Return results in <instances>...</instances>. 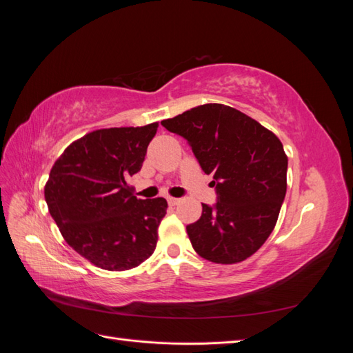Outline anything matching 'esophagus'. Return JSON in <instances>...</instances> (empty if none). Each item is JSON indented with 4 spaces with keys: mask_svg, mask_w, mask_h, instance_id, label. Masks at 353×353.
<instances>
[{
    "mask_svg": "<svg viewBox=\"0 0 353 353\" xmlns=\"http://www.w3.org/2000/svg\"><path fill=\"white\" fill-rule=\"evenodd\" d=\"M168 203L169 206H176L179 203V199H175V197H168Z\"/></svg>",
    "mask_w": 353,
    "mask_h": 353,
    "instance_id": "34e87169",
    "label": "esophagus"
}]
</instances>
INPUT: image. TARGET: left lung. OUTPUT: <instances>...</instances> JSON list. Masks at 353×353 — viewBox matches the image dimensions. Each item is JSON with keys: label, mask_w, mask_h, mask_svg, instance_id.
<instances>
[{"label": "left lung", "mask_w": 353, "mask_h": 353, "mask_svg": "<svg viewBox=\"0 0 353 353\" xmlns=\"http://www.w3.org/2000/svg\"><path fill=\"white\" fill-rule=\"evenodd\" d=\"M184 137L205 174H213L218 201L203 203L201 216L187 225L193 249L210 262L237 263L270 237L287 190V156L281 141L250 116L230 105H197L162 121Z\"/></svg>", "instance_id": "1"}]
</instances>
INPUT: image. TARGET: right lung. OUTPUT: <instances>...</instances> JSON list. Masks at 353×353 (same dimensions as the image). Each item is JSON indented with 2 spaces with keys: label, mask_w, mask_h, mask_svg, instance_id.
<instances>
[{
  "label": "right lung",
  "mask_w": 353,
  "mask_h": 353,
  "mask_svg": "<svg viewBox=\"0 0 353 353\" xmlns=\"http://www.w3.org/2000/svg\"><path fill=\"white\" fill-rule=\"evenodd\" d=\"M157 126L92 131L51 168L44 188L50 215L70 248L101 270L135 268L156 249L168 203L137 199L128 178L141 169Z\"/></svg>",
  "instance_id": "right-lung-1"
}]
</instances>
